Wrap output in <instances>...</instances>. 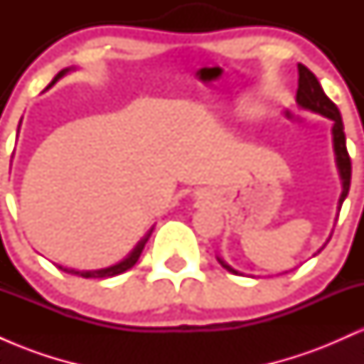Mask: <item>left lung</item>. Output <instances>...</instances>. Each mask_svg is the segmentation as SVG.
Here are the masks:
<instances>
[{"label": "left lung", "instance_id": "1", "mask_svg": "<svg viewBox=\"0 0 364 364\" xmlns=\"http://www.w3.org/2000/svg\"><path fill=\"white\" fill-rule=\"evenodd\" d=\"M298 75H299L298 92H296V102H298V106H301L303 109L318 112V114L333 121V127H332L333 152H336L337 168H339V174L342 179V193L339 198V207H337L341 210L342 203H344L346 196H348V193H349V186H350V157L348 154V147H346L344 124H342L341 112H339V109H337L336 104H333L327 97V95H325V92H323V89H321L318 78H316L315 75H313L310 70L306 68V66L301 65V63L298 65ZM217 260H219L220 265H223L225 270H229L231 274H240L237 270L232 269L231 265H228L223 258L217 257Z\"/></svg>", "mask_w": 364, "mask_h": 364}]
</instances>
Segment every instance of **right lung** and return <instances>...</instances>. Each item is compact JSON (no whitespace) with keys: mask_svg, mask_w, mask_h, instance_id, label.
Listing matches in <instances>:
<instances>
[{"mask_svg":"<svg viewBox=\"0 0 364 364\" xmlns=\"http://www.w3.org/2000/svg\"><path fill=\"white\" fill-rule=\"evenodd\" d=\"M70 70H73V68H65V70H61V72L58 73L56 77L53 78V82L49 83L48 87H46V90L51 89V87L54 85V83H56L58 80H60L61 77H65V75L68 73ZM152 229H154V228H152ZM152 229H150V231L147 232V235H145V237H141V240L139 241V245H136L135 248H133V252L129 253L128 257L124 258V260H121L119 263H116V265L107 267V269H99V270H75V269H66V267H61V265H56V267H58V269H60V270H63V272L72 274V275H78V277H83V279H104V277H114V275H119V274L127 272L128 269H132V267L135 265L136 262H139L140 255H141V252H144V246H145V243H147V241H149L150 235H152Z\"/></svg>","mask_w":364,"mask_h":364,"instance_id":"right-lung-1","label":"right lung"}]
</instances>
